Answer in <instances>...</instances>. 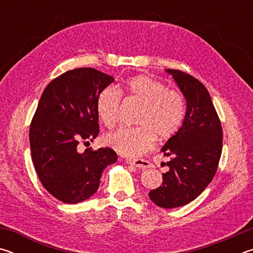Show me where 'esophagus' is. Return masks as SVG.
I'll list each match as a JSON object with an SVG mask.
<instances>
[{
  "label": "esophagus",
  "mask_w": 253,
  "mask_h": 253,
  "mask_svg": "<svg viewBox=\"0 0 253 253\" xmlns=\"http://www.w3.org/2000/svg\"><path fill=\"white\" fill-rule=\"evenodd\" d=\"M126 163H127V164L134 165V166H136V168L142 169H148V168H151V166H152L151 162H148L146 160H126Z\"/></svg>",
  "instance_id": "obj_1"
}]
</instances>
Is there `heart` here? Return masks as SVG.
<instances>
[{"mask_svg": "<svg viewBox=\"0 0 253 253\" xmlns=\"http://www.w3.org/2000/svg\"><path fill=\"white\" fill-rule=\"evenodd\" d=\"M122 93L142 102L136 118L137 127H122L105 136V144L127 157L148 152L158 139H169L181 128L186 114L182 92L166 88L160 80L146 75L131 77L118 87L109 85L98 93L96 110L107 128L116 125L121 111Z\"/></svg>", "mask_w": 253, "mask_h": 253, "instance_id": "obj_1", "label": "heart"}]
</instances>
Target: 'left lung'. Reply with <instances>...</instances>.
Segmentation results:
<instances>
[{
    "instance_id": "obj_1",
    "label": "left lung",
    "mask_w": 253,
    "mask_h": 253,
    "mask_svg": "<svg viewBox=\"0 0 253 253\" xmlns=\"http://www.w3.org/2000/svg\"><path fill=\"white\" fill-rule=\"evenodd\" d=\"M186 100L181 128L162 152L169 157L163 184L149 192V199L163 209L190 203L202 193L215 175L222 153V127L208 89L185 72L166 69Z\"/></svg>"
}]
</instances>
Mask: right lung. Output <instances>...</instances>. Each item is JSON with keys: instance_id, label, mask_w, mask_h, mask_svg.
I'll list each match as a JSON object with an SVG mask.
<instances>
[{"instance_id": "obj_1", "label": "right lung", "mask_w": 253, "mask_h": 253, "mask_svg": "<svg viewBox=\"0 0 253 253\" xmlns=\"http://www.w3.org/2000/svg\"><path fill=\"white\" fill-rule=\"evenodd\" d=\"M114 80L93 68H78L57 77L42 92L30 126L32 162L43 187L63 203L95 194L104 169L117 161L109 147L77 149L99 134L96 100Z\"/></svg>"}]
</instances>
